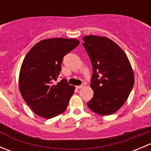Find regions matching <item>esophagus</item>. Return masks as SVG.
I'll list each match as a JSON object with an SVG mask.
<instances>
[{
    "label": "esophagus",
    "instance_id": "34e87169",
    "mask_svg": "<svg viewBox=\"0 0 151 151\" xmlns=\"http://www.w3.org/2000/svg\"><path fill=\"white\" fill-rule=\"evenodd\" d=\"M85 86V84H83V85H79V86H76V88H77V89H80V88H84Z\"/></svg>",
    "mask_w": 151,
    "mask_h": 151
}]
</instances>
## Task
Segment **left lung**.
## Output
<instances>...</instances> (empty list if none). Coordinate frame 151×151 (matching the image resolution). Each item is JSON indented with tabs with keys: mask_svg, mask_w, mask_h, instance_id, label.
I'll list each match as a JSON object with an SVG mask.
<instances>
[{
	"mask_svg": "<svg viewBox=\"0 0 151 151\" xmlns=\"http://www.w3.org/2000/svg\"><path fill=\"white\" fill-rule=\"evenodd\" d=\"M83 39L93 68L94 93L87 105L97 114L112 115L124 104L133 88V69L124 51L111 39L94 35Z\"/></svg>",
	"mask_w": 151,
	"mask_h": 151,
	"instance_id": "left-lung-1",
	"label": "left lung"
}]
</instances>
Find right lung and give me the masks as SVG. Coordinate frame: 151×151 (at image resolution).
Masks as SVG:
<instances>
[{
	"mask_svg": "<svg viewBox=\"0 0 151 151\" xmlns=\"http://www.w3.org/2000/svg\"><path fill=\"white\" fill-rule=\"evenodd\" d=\"M79 44V40L74 39H45L32 47L24 58L19 71V91L39 116L50 119L66 109L75 88L68 85L66 79L56 81L63 56Z\"/></svg>",
	"mask_w": 151,
	"mask_h": 151,
	"instance_id": "add662e5",
	"label": "right lung"
}]
</instances>
